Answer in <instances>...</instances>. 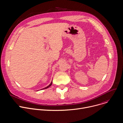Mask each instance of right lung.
I'll return each instance as SVG.
<instances>
[{
	"label": "right lung",
	"mask_w": 123,
	"mask_h": 123,
	"mask_svg": "<svg viewBox=\"0 0 123 123\" xmlns=\"http://www.w3.org/2000/svg\"><path fill=\"white\" fill-rule=\"evenodd\" d=\"M52 81H51V83L48 86H47V87H45V88H43V89H41V90H43V89H47V88H48V87H49L51 85H52Z\"/></svg>",
	"instance_id": "1"
}]
</instances>
